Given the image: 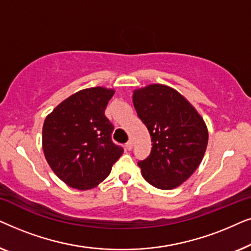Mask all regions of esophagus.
I'll use <instances>...</instances> for the list:
<instances>
[{
    "label": "esophagus",
    "instance_id": "obj_1",
    "mask_svg": "<svg viewBox=\"0 0 251 251\" xmlns=\"http://www.w3.org/2000/svg\"><path fill=\"white\" fill-rule=\"evenodd\" d=\"M126 149L128 150V151H130V150L132 149V140H129V142L126 144Z\"/></svg>",
    "mask_w": 251,
    "mask_h": 251
}]
</instances>
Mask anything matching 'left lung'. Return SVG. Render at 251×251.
Wrapping results in <instances>:
<instances>
[{"instance_id":"1","label":"left lung","mask_w":251,"mask_h":251,"mask_svg":"<svg viewBox=\"0 0 251 251\" xmlns=\"http://www.w3.org/2000/svg\"><path fill=\"white\" fill-rule=\"evenodd\" d=\"M132 101L153 143L149 157L138 162L144 179L160 190L178 187L203 159L208 145L203 119L184 96L164 84L136 89Z\"/></svg>"}]
</instances>
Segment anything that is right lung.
<instances>
[{
  "label": "right lung",
  "mask_w": 251,
  "mask_h": 251,
  "mask_svg": "<svg viewBox=\"0 0 251 251\" xmlns=\"http://www.w3.org/2000/svg\"><path fill=\"white\" fill-rule=\"evenodd\" d=\"M113 89H83L61 101L43 123L47 162L68 186L80 191L100 184L123 149L112 142L114 126L105 116Z\"/></svg>",
  "instance_id": "right-lung-1"
}]
</instances>
